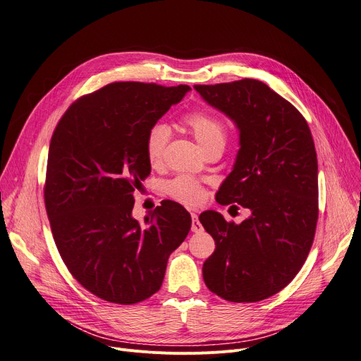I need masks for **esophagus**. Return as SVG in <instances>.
I'll list each match as a JSON object with an SVG mask.
<instances>
[{"label": "esophagus", "mask_w": 361, "mask_h": 361, "mask_svg": "<svg viewBox=\"0 0 361 361\" xmlns=\"http://www.w3.org/2000/svg\"><path fill=\"white\" fill-rule=\"evenodd\" d=\"M203 230L202 224L199 222V218H197V214H192V231L193 233H200Z\"/></svg>", "instance_id": "1"}]
</instances>
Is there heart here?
Returning a JSON list of instances; mask_svg holds the SVG:
<instances>
[{"mask_svg": "<svg viewBox=\"0 0 361 361\" xmlns=\"http://www.w3.org/2000/svg\"><path fill=\"white\" fill-rule=\"evenodd\" d=\"M184 124L192 131L199 146L204 150L212 146H225L226 128L224 123L204 111H195L184 117ZM169 140V128L165 124H154L146 135L145 150L152 166H158L164 161L165 149ZM165 192L174 200L185 206H197L206 197L204 187L195 178L180 176L165 184Z\"/></svg>", "mask_w": 361, "mask_h": 361, "instance_id": "b5f03b06", "label": "heart"}]
</instances>
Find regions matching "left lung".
<instances>
[{
    "mask_svg": "<svg viewBox=\"0 0 361 361\" xmlns=\"http://www.w3.org/2000/svg\"><path fill=\"white\" fill-rule=\"evenodd\" d=\"M195 89L240 130L235 164L216 202L250 211L241 224L215 211L199 216L215 240L203 279L226 301H260L288 286L313 244L319 192L312 133L300 111L260 80Z\"/></svg>",
    "mask_w": 361,
    "mask_h": 361,
    "instance_id": "left-lung-1",
    "label": "left lung"
}]
</instances>
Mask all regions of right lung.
Returning a JSON list of instances; mask_svg holds the SVG:
<instances>
[{
  "label": "right lung",
  "instance_id": "add662e5",
  "mask_svg": "<svg viewBox=\"0 0 361 361\" xmlns=\"http://www.w3.org/2000/svg\"><path fill=\"white\" fill-rule=\"evenodd\" d=\"M188 90L111 83L73 102L54 130L44 187L52 237L74 279L105 301L135 305L155 294L190 231V214L173 200L145 224L131 215L133 193L150 174L147 131Z\"/></svg>",
  "mask_w": 361,
  "mask_h": 361
}]
</instances>
